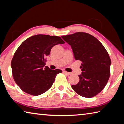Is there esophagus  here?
Instances as JSON below:
<instances>
[{
	"label": "esophagus",
	"mask_w": 124,
	"mask_h": 124,
	"mask_svg": "<svg viewBox=\"0 0 124 124\" xmlns=\"http://www.w3.org/2000/svg\"><path fill=\"white\" fill-rule=\"evenodd\" d=\"M63 73H64V74H67V75H70V74H71V73L66 72V71H65V70L63 71Z\"/></svg>",
	"instance_id": "obj_1"
}]
</instances>
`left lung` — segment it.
<instances>
[{
    "instance_id": "1",
    "label": "left lung",
    "mask_w": 124,
    "mask_h": 124,
    "mask_svg": "<svg viewBox=\"0 0 124 124\" xmlns=\"http://www.w3.org/2000/svg\"><path fill=\"white\" fill-rule=\"evenodd\" d=\"M61 37L70 45L75 59L82 62L79 81L72 85V89L83 97H94L104 89L109 78L111 60L108 53L101 43L89 33L77 32Z\"/></svg>"
}]
</instances>
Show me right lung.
Masks as SVG:
<instances>
[{
    "mask_svg": "<svg viewBox=\"0 0 124 124\" xmlns=\"http://www.w3.org/2000/svg\"><path fill=\"white\" fill-rule=\"evenodd\" d=\"M65 42L61 38L38 34L28 38L15 52L11 66L15 83L22 91L32 96H38L47 91L55 78L62 71L50 70L46 66L45 57L52 47Z\"/></svg>",
    "mask_w": 124,
    "mask_h": 124,
    "instance_id": "1",
    "label": "right lung"
}]
</instances>
